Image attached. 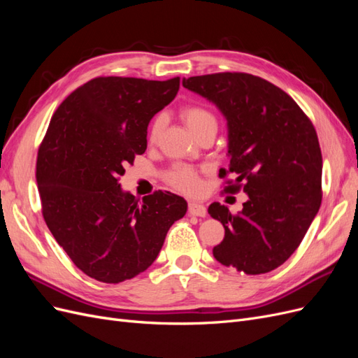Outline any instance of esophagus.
<instances>
[{"label":"esophagus","instance_id":"esophagus-1","mask_svg":"<svg viewBox=\"0 0 358 358\" xmlns=\"http://www.w3.org/2000/svg\"><path fill=\"white\" fill-rule=\"evenodd\" d=\"M188 212L192 216H200V218H204V216L208 215V209H206V206L201 203H197V201H189Z\"/></svg>","mask_w":358,"mask_h":358}]
</instances>
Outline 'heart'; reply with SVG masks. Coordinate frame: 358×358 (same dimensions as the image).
I'll return each instance as SVG.
<instances>
[{
    "mask_svg": "<svg viewBox=\"0 0 358 358\" xmlns=\"http://www.w3.org/2000/svg\"><path fill=\"white\" fill-rule=\"evenodd\" d=\"M182 117L194 136H197L199 133L204 131V129L218 128V121H216L215 115L201 106L185 107V109L182 110ZM162 125H164V117L162 116H157L152 121V124H150L149 131H148V138L150 143H154L158 140ZM167 180L170 185H173L176 189L185 194H197L201 189V180H200L199 171L196 169L183 166V164H178L173 167L167 173Z\"/></svg>",
    "mask_w": 358,
    "mask_h": 358,
    "instance_id": "b5f03b06",
    "label": "heart"
}]
</instances>
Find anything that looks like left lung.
Instances as JSON below:
<instances>
[{
  "mask_svg": "<svg viewBox=\"0 0 358 358\" xmlns=\"http://www.w3.org/2000/svg\"><path fill=\"white\" fill-rule=\"evenodd\" d=\"M183 88L213 103L227 121V192L248 194L233 215L220 203L209 215L221 221L224 241L213 257L246 275L284 264L305 237L321 206L322 157L317 131L288 94L246 73H216L182 80Z\"/></svg>",
  "mask_w": 358,
  "mask_h": 358,
  "instance_id": "8db88e82",
  "label": "left lung"
}]
</instances>
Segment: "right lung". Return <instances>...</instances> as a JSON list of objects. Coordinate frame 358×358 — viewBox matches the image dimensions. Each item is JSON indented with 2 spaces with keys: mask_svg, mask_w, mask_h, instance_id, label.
Wrapping results in <instances>:
<instances>
[{
  "mask_svg": "<svg viewBox=\"0 0 358 358\" xmlns=\"http://www.w3.org/2000/svg\"><path fill=\"white\" fill-rule=\"evenodd\" d=\"M180 79L96 78L52 116L37 157L43 218L83 273L106 284L131 279L155 262L187 200L157 191L138 201L119 176L145 154L148 125L175 99Z\"/></svg>",
  "mask_w": 358,
  "mask_h": 358,
  "instance_id": "right-lung-1",
  "label": "right lung"
}]
</instances>
